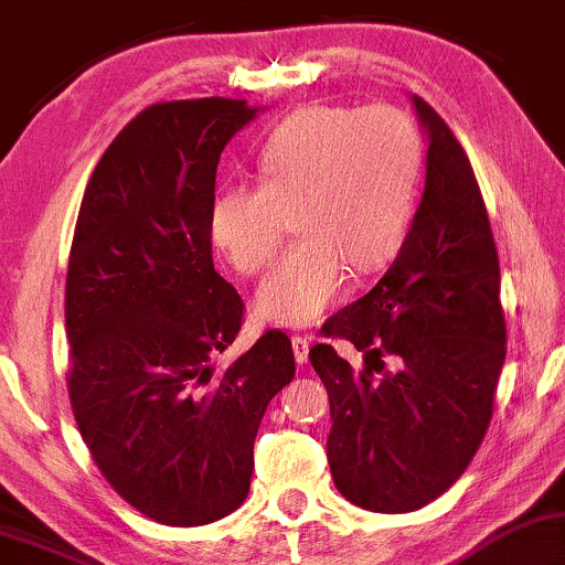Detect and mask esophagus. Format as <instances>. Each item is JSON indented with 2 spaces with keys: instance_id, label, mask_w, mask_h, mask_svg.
Wrapping results in <instances>:
<instances>
[{
  "instance_id": "34e87169",
  "label": "esophagus",
  "mask_w": 565,
  "mask_h": 565,
  "mask_svg": "<svg viewBox=\"0 0 565 565\" xmlns=\"http://www.w3.org/2000/svg\"><path fill=\"white\" fill-rule=\"evenodd\" d=\"M291 349H295V360L299 365H305L307 354H310V339L307 335H291Z\"/></svg>"
}]
</instances>
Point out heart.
I'll return each instance as SVG.
<instances>
[{
	"instance_id": "obj_1",
	"label": "heart",
	"mask_w": 565,
	"mask_h": 565,
	"mask_svg": "<svg viewBox=\"0 0 565 565\" xmlns=\"http://www.w3.org/2000/svg\"><path fill=\"white\" fill-rule=\"evenodd\" d=\"M258 184H224L209 209L213 247L253 276L276 255L295 211L299 239L255 307L281 326H310L344 295L349 268L375 274L402 247L423 171V140L409 114L388 104H312L291 111L260 142Z\"/></svg>"
}]
</instances>
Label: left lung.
Segmentation results:
<instances>
[{"label":"left lung","instance_id":"obj_1","mask_svg":"<svg viewBox=\"0 0 565 565\" xmlns=\"http://www.w3.org/2000/svg\"><path fill=\"white\" fill-rule=\"evenodd\" d=\"M430 148L425 192L381 281L331 316L326 339L365 356L354 370L316 344L331 402L328 463L349 503L417 511L463 475L488 433L505 360L501 266L472 163L438 111L414 96ZM394 355L399 370H384Z\"/></svg>","mask_w":565,"mask_h":565}]
</instances>
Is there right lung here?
<instances>
[{"mask_svg":"<svg viewBox=\"0 0 565 565\" xmlns=\"http://www.w3.org/2000/svg\"><path fill=\"white\" fill-rule=\"evenodd\" d=\"M258 109L237 98L142 109L93 169L64 287L67 391L106 482L167 526L247 498L266 406L295 377L284 331L216 373L245 302L213 268L209 209L224 146Z\"/></svg>","mask_w":565,"mask_h":565,"instance_id":"add662e5","label":"right lung"}]
</instances>
